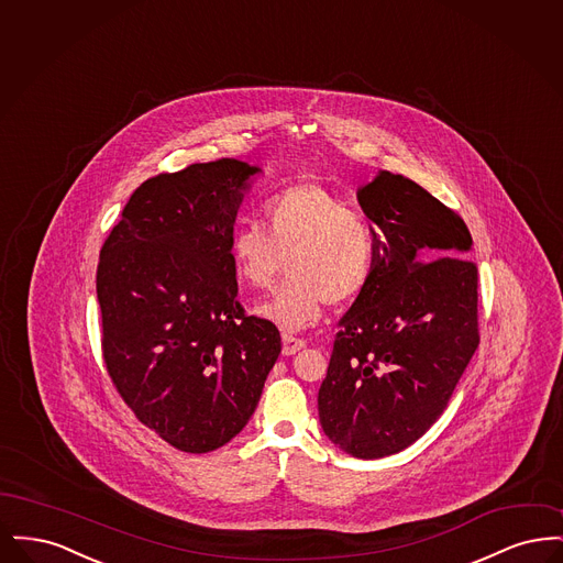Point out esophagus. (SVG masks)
Masks as SVG:
<instances>
[{
    "instance_id": "esophagus-1",
    "label": "esophagus",
    "mask_w": 563,
    "mask_h": 563,
    "mask_svg": "<svg viewBox=\"0 0 563 563\" xmlns=\"http://www.w3.org/2000/svg\"><path fill=\"white\" fill-rule=\"evenodd\" d=\"M306 346V340L303 338H295L294 333H283V354H295L297 350H301Z\"/></svg>"
}]
</instances>
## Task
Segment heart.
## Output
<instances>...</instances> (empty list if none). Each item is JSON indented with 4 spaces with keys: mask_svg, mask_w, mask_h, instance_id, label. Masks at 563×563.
Here are the masks:
<instances>
[{
    "mask_svg": "<svg viewBox=\"0 0 563 563\" xmlns=\"http://www.w3.org/2000/svg\"><path fill=\"white\" fill-rule=\"evenodd\" d=\"M230 236V260L244 285L269 289L289 257L291 276L255 312L283 331L319 321L327 303L342 306L365 291L375 266L372 221L333 191L303 181L278 189Z\"/></svg>",
    "mask_w": 563,
    "mask_h": 563,
    "instance_id": "heart-1",
    "label": "heart"
}]
</instances>
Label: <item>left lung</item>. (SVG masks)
Listing matches in <instances>:
<instances>
[{"mask_svg": "<svg viewBox=\"0 0 563 563\" xmlns=\"http://www.w3.org/2000/svg\"><path fill=\"white\" fill-rule=\"evenodd\" d=\"M377 225L374 274L340 321L319 390L324 434L346 454H397L439 420L479 346L477 264L460 214L377 170L358 189Z\"/></svg>", "mask_w": 563, "mask_h": 563, "instance_id": "8db88e82", "label": "left lung"}]
</instances>
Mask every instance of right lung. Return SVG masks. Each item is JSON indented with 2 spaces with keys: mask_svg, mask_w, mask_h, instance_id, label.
Returning <instances> with one entry per match:
<instances>
[{
  "mask_svg": "<svg viewBox=\"0 0 563 563\" xmlns=\"http://www.w3.org/2000/svg\"><path fill=\"white\" fill-rule=\"evenodd\" d=\"M260 168L221 158L134 189L101 246L97 297L109 377L136 420L188 454L241 432L280 354L274 322L236 299L230 236Z\"/></svg>",
  "mask_w": 563,
  "mask_h": 563,
  "instance_id": "right-lung-1",
  "label": "right lung"
}]
</instances>
